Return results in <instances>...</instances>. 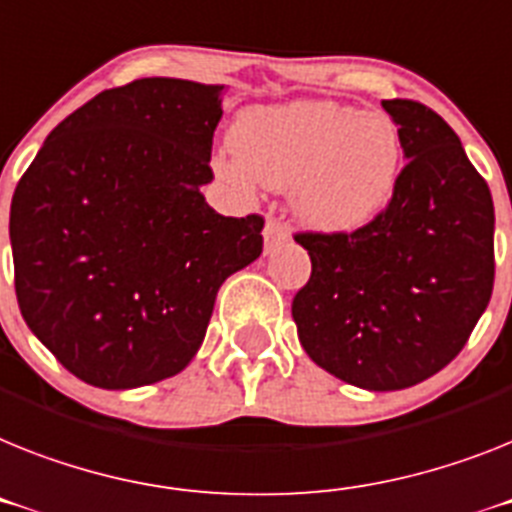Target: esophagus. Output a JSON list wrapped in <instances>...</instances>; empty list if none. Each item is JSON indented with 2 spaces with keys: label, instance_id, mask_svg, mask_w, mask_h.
Instances as JSON below:
<instances>
[{
  "label": "esophagus",
  "instance_id": "1",
  "mask_svg": "<svg viewBox=\"0 0 512 512\" xmlns=\"http://www.w3.org/2000/svg\"><path fill=\"white\" fill-rule=\"evenodd\" d=\"M263 236H265V252H270V249L276 247V244L289 242L291 239L289 229H286L283 223H278L276 218H268V223H265V229H263Z\"/></svg>",
  "mask_w": 512,
  "mask_h": 512
}]
</instances>
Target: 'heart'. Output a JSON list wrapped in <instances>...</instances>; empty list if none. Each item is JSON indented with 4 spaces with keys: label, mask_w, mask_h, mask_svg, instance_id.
<instances>
[{
    "label": "heart",
    "mask_w": 512,
    "mask_h": 512,
    "mask_svg": "<svg viewBox=\"0 0 512 512\" xmlns=\"http://www.w3.org/2000/svg\"><path fill=\"white\" fill-rule=\"evenodd\" d=\"M213 169L236 192L255 182L291 187L294 213L325 234H349L382 216L398 190L403 140L385 111L338 101H294L239 114L231 148Z\"/></svg>",
    "instance_id": "heart-1"
}]
</instances>
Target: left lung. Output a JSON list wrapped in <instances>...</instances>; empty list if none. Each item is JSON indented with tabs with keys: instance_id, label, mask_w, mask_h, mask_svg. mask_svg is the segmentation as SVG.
Instances as JSON below:
<instances>
[{
	"instance_id": "obj_1",
	"label": "left lung",
	"mask_w": 512,
	"mask_h": 512,
	"mask_svg": "<svg viewBox=\"0 0 512 512\" xmlns=\"http://www.w3.org/2000/svg\"><path fill=\"white\" fill-rule=\"evenodd\" d=\"M382 109L409 158L398 190L364 229L294 236L312 276L291 304L309 359L377 393L448 367L495 286V205L458 135L419 101Z\"/></svg>"
}]
</instances>
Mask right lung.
<instances>
[{
    "mask_svg": "<svg viewBox=\"0 0 512 512\" xmlns=\"http://www.w3.org/2000/svg\"><path fill=\"white\" fill-rule=\"evenodd\" d=\"M223 85L143 77L90 98L46 137L10 208L23 320L88 385L182 372L221 283L263 252V216H221L200 187Z\"/></svg>",
    "mask_w": 512,
    "mask_h": 512,
    "instance_id": "right-lung-1",
    "label": "right lung"
}]
</instances>
